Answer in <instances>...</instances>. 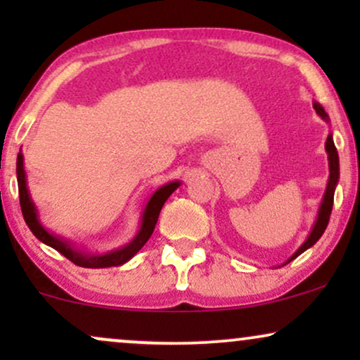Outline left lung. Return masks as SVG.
Returning a JSON list of instances; mask_svg holds the SVG:
<instances>
[{
    "instance_id": "left-lung-1",
    "label": "left lung",
    "mask_w": 360,
    "mask_h": 360,
    "mask_svg": "<svg viewBox=\"0 0 360 360\" xmlns=\"http://www.w3.org/2000/svg\"><path fill=\"white\" fill-rule=\"evenodd\" d=\"M315 110L318 115H321V117H326L325 110L321 108L318 103H315ZM325 148L326 152H328V166H330V177H328V184H326V191H325V196H323V201H321V206H320V212H318V218H316V223L315 226H313L311 233H309V237L307 238V242L303 243V245L300 247L298 250H296V254L292 255L291 259L288 260V262H291L292 259L298 257L300 254H303L304 250L309 249L311 245H315L318 238L321 237L325 232L326 225H328V220H330V214H332V206H333V193H335V186L338 183V154H337V148H335V143H333V139L332 135H328V139H326V143H325Z\"/></svg>"
}]
</instances>
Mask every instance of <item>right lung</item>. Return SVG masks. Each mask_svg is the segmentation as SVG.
Instances as JSON below:
<instances>
[{"label": "right lung", "mask_w": 360, "mask_h": 360, "mask_svg": "<svg viewBox=\"0 0 360 360\" xmlns=\"http://www.w3.org/2000/svg\"><path fill=\"white\" fill-rule=\"evenodd\" d=\"M16 179H18V193H20V206H22V213L25 221H27L28 229L32 230V233L35 235L39 240H42L47 245H51L52 249H56L57 252H60L64 257H68L71 262L76 264L79 267H88V269H100V267H111V266H122L125 264L127 260H130L134 257L137 252L146 245V242L150 238L152 232L155 229V223L159 220V213L162 210L164 203L172 193L176 191V188L179 186V183H169L166 186H162L160 189L152 194V198L148 200V203L143 210V217H142V226H140V232L137 233V237L134 238L128 245L123 247V249L110 252V254L105 255H98V254H82L79 250H74L68 242L62 240L59 237H53L40 225L39 220H37V212L35 206L32 203L30 194H28L27 189V181H25V169H23V155L22 152L18 154V159H16Z\"/></svg>", "instance_id": "obj_1"}]
</instances>
